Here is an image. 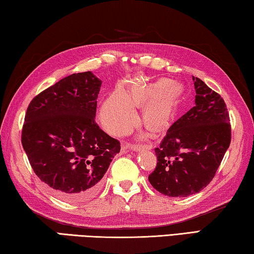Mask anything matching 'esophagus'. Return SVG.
<instances>
[{
	"mask_svg": "<svg viewBox=\"0 0 254 254\" xmlns=\"http://www.w3.org/2000/svg\"><path fill=\"white\" fill-rule=\"evenodd\" d=\"M128 149H131V150H134V151H140L141 149H145V150H150V149H152V145L151 144H144V145H140V144H136V143H130V142H127L126 145H124V147L122 148V151L123 152H127Z\"/></svg>",
	"mask_w": 254,
	"mask_h": 254,
	"instance_id": "34e87169",
	"label": "esophagus"
}]
</instances>
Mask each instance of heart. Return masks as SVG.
Segmentation results:
<instances>
[{"label": "heart", "instance_id": "b5f03b06", "mask_svg": "<svg viewBox=\"0 0 254 254\" xmlns=\"http://www.w3.org/2000/svg\"><path fill=\"white\" fill-rule=\"evenodd\" d=\"M182 94V86L170 83L167 78L131 84L123 94L113 93L104 102L102 122L115 134L126 133L135 122L133 107L143 106L141 117L143 126L152 132H161L169 127Z\"/></svg>", "mask_w": 254, "mask_h": 254}]
</instances>
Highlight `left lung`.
I'll use <instances>...</instances> for the list:
<instances>
[{"label":"left lung","instance_id":"left-lung-1","mask_svg":"<svg viewBox=\"0 0 254 254\" xmlns=\"http://www.w3.org/2000/svg\"><path fill=\"white\" fill-rule=\"evenodd\" d=\"M194 79L195 106L169 127L154 149L157 166L149 182L170 197L197 194L214 178L231 143V123L221 95Z\"/></svg>","mask_w":254,"mask_h":254}]
</instances>
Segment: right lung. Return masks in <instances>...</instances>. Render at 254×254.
Listing matches in <instances>:
<instances>
[{
	"instance_id": "right-lung-1",
	"label": "right lung",
	"mask_w": 254,
	"mask_h": 254,
	"mask_svg": "<svg viewBox=\"0 0 254 254\" xmlns=\"http://www.w3.org/2000/svg\"><path fill=\"white\" fill-rule=\"evenodd\" d=\"M101 85L91 71L69 75L34 96L25 112L21 143L30 165L66 200L95 195L121 150L120 141L95 122Z\"/></svg>"
}]
</instances>
